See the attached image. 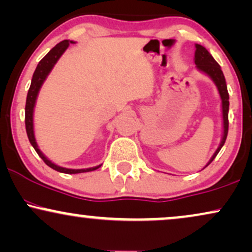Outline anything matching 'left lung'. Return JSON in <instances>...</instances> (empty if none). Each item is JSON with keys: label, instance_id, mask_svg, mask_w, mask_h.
I'll list each match as a JSON object with an SVG mask.
<instances>
[{"label": "left lung", "instance_id": "8db88e82", "mask_svg": "<svg viewBox=\"0 0 252 252\" xmlns=\"http://www.w3.org/2000/svg\"><path fill=\"white\" fill-rule=\"evenodd\" d=\"M195 63L196 67L200 69V71L205 72L206 74H208L213 79V81L215 82V85L218 86L220 96L222 98V114H223V138H222L221 144H220L219 149L216 150V152L213 155V157L209 163L206 165L208 166L209 164L214 160L216 155L219 154L220 150H221L222 146L225 143V139H227L228 136V128H229V120H228V111H229V94L227 89V84H225V79L223 75V72H222L221 66L216 63V60L213 58L211 53L207 51L205 47L196 44L195 45Z\"/></svg>", "mask_w": 252, "mask_h": 252}]
</instances>
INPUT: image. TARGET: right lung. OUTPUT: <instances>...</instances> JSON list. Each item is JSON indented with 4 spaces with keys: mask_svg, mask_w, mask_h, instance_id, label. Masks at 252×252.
Returning a JSON list of instances; mask_svg holds the SVG:
<instances>
[{
    "mask_svg": "<svg viewBox=\"0 0 252 252\" xmlns=\"http://www.w3.org/2000/svg\"><path fill=\"white\" fill-rule=\"evenodd\" d=\"M69 43H73V41L69 40H63L60 43L57 44V45L53 47L52 50L50 51L47 55L44 57L43 59L40 60L39 63L37 65L36 71L33 73L32 80H31V85L30 88H29L28 92V96H27V103H25V129H27V133H28V138L30 141L31 145L33 146V149L36 150V152L38 156L43 159L44 163H45L47 166H50L53 170L62 172V173H67V174H74V173H82V172H89V171H94L101 166L95 167H91V168H85V170H71V168H65V167H60L57 166L56 164H53L52 161H50L45 156L40 152V150L38 149L36 139H34V135H33V107L34 103H36V98L38 95V92H39L40 86L43 85L44 80L49 74L51 69H52L55 63H57V60L60 58V56L65 52V50L67 49Z\"/></svg>",
    "mask_w": 252,
    "mask_h": 252,
    "instance_id": "1",
    "label": "right lung"
}]
</instances>
